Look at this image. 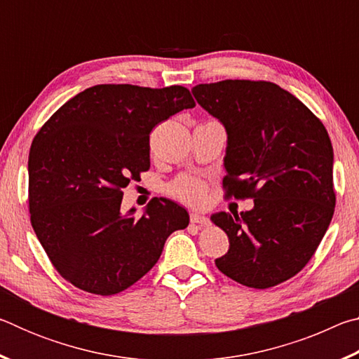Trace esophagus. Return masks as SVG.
Listing matches in <instances>:
<instances>
[{"label": "esophagus", "mask_w": 359, "mask_h": 359, "mask_svg": "<svg viewBox=\"0 0 359 359\" xmlns=\"http://www.w3.org/2000/svg\"><path fill=\"white\" fill-rule=\"evenodd\" d=\"M190 222L193 224H198V226H209L210 222L205 218L204 215H199V214H191L190 215Z\"/></svg>", "instance_id": "esophagus-1"}]
</instances>
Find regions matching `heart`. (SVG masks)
Segmentation results:
<instances>
[{
	"label": "heart",
	"mask_w": 359,
	"mask_h": 359,
	"mask_svg": "<svg viewBox=\"0 0 359 359\" xmlns=\"http://www.w3.org/2000/svg\"><path fill=\"white\" fill-rule=\"evenodd\" d=\"M169 193L187 204L203 205L205 203V196H208V187L196 177L182 175L169 185Z\"/></svg>",
	"instance_id": "obj_1"
}]
</instances>
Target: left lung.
<instances>
[{
  "instance_id": "1",
  "label": "left lung",
  "mask_w": 359,
  "mask_h": 359,
  "mask_svg": "<svg viewBox=\"0 0 359 359\" xmlns=\"http://www.w3.org/2000/svg\"><path fill=\"white\" fill-rule=\"evenodd\" d=\"M193 95L228 133L224 196L255 204L241 215L212 217L229 239L215 264L245 287H276L306 267L331 223V139L317 115L277 83L226 79L199 83Z\"/></svg>"
}]
</instances>
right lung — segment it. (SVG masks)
<instances>
[{
    "label": "right lung",
    "mask_w": 359,
    "mask_h": 359,
    "mask_svg": "<svg viewBox=\"0 0 359 359\" xmlns=\"http://www.w3.org/2000/svg\"><path fill=\"white\" fill-rule=\"evenodd\" d=\"M196 106L182 85L101 83L48 118L28 156L29 220L65 280L87 293L130 288L156 264L166 239L188 226L187 210L154 198L142 217L121 214L130 180L150 169V133Z\"/></svg>",
    "instance_id": "obj_1"
}]
</instances>
